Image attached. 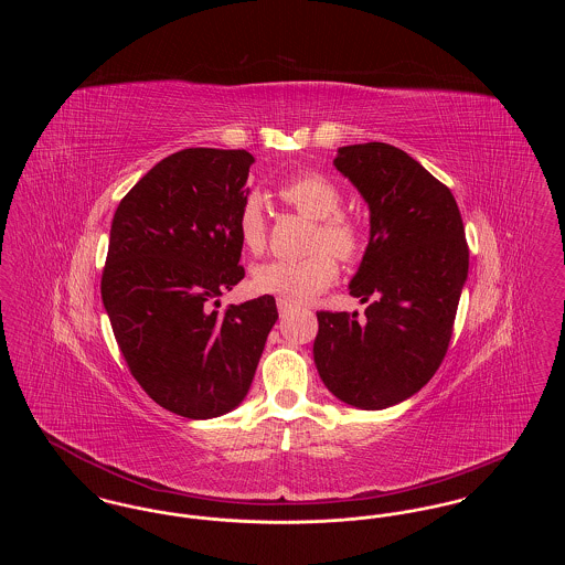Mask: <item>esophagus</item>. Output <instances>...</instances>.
Here are the masks:
<instances>
[{"mask_svg": "<svg viewBox=\"0 0 565 565\" xmlns=\"http://www.w3.org/2000/svg\"><path fill=\"white\" fill-rule=\"evenodd\" d=\"M295 307L296 305L292 302V300H288V298H281V296L277 298V309H279V313H281V316H286V313H288V311H292Z\"/></svg>", "mask_w": 565, "mask_h": 565, "instance_id": "esophagus-1", "label": "esophagus"}]
</instances>
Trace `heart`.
I'll list each match as a JSON object with an SVG mask.
<instances>
[{
	"label": "heart",
	"mask_w": 565,
	"mask_h": 565,
	"mask_svg": "<svg viewBox=\"0 0 565 565\" xmlns=\"http://www.w3.org/2000/svg\"><path fill=\"white\" fill-rule=\"evenodd\" d=\"M284 203L298 214L313 220L309 249L300 260H270L254 270L258 292L277 295L292 302L320 295L337 279V256L341 263H355L366 247V231L358 215L345 212L343 192L322 173L307 171L284 180L277 189ZM237 231L252 254H260L267 245V215L260 196L243 199L237 214Z\"/></svg>",
	"instance_id": "obj_1"
}]
</instances>
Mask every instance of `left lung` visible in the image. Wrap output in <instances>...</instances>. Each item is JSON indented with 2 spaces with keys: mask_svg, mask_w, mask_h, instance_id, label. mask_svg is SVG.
Wrapping results in <instances>:
<instances>
[{
  "mask_svg": "<svg viewBox=\"0 0 565 565\" xmlns=\"http://www.w3.org/2000/svg\"><path fill=\"white\" fill-rule=\"evenodd\" d=\"M337 169L371 207V242L350 284L364 318L318 311L313 358L343 403L379 411L419 392L443 364L468 277V243L451 190L401 148H339Z\"/></svg>",
  "mask_w": 565,
  "mask_h": 565,
  "instance_id": "left-lung-1",
  "label": "left lung"
}]
</instances>
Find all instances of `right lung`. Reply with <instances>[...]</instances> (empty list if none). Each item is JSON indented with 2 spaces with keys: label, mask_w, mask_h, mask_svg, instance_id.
I'll return each mask as SVG.
<instances>
[{
  "label": "right lung",
  "mask_w": 565,
  "mask_h": 565,
  "mask_svg": "<svg viewBox=\"0 0 565 565\" xmlns=\"http://www.w3.org/2000/svg\"><path fill=\"white\" fill-rule=\"evenodd\" d=\"M254 157L186 148L154 164L111 220L102 298L122 358L162 408L210 419L242 403L277 305L217 311L245 275L237 214Z\"/></svg>",
  "instance_id": "1"
}]
</instances>
